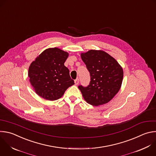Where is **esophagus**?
I'll use <instances>...</instances> for the list:
<instances>
[{"label":"esophagus","instance_id":"obj_1","mask_svg":"<svg viewBox=\"0 0 156 156\" xmlns=\"http://www.w3.org/2000/svg\"><path fill=\"white\" fill-rule=\"evenodd\" d=\"M79 82H80V80H79V79H78V78H77V79H76V80H75V84L76 85L78 84Z\"/></svg>","mask_w":156,"mask_h":156}]
</instances>
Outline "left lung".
I'll return each mask as SVG.
<instances>
[{
	"label": "left lung",
	"mask_w": 156,
	"mask_h": 156,
	"mask_svg": "<svg viewBox=\"0 0 156 156\" xmlns=\"http://www.w3.org/2000/svg\"><path fill=\"white\" fill-rule=\"evenodd\" d=\"M88 70L90 81L86 87L80 85L83 98L94 106L110 101L119 90L123 79V70L110 55L100 50H90L81 55Z\"/></svg>",
	"instance_id": "left-lung-1"
}]
</instances>
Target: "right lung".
Wrapping results in <instances>:
<instances>
[{
    "instance_id": "right-lung-1",
    "label": "right lung",
    "mask_w": 156,
    "mask_h": 156,
    "mask_svg": "<svg viewBox=\"0 0 156 156\" xmlns=\"http://www.w3.org/2000/svg\"><path fill=\"white\" fill-rule=\"evenodd\" d=\"M68 56L67 52L58 48H48L31 63L28 76L39 96L51 101L58 100L75 84L64 66Z\"/></svg>"
}]
</instances>
